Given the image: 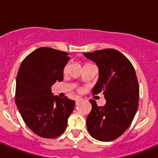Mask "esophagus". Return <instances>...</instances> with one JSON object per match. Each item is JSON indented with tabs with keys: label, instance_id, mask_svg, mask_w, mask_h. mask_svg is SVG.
I'll return each instance as SVG.
<instances>
[{
	"label": "esophagus",
	"instance_id": "obj_1",
	"mask_svg": "<svg viewBox=\"0 0 158 158\" xmlns=\"http://www.w3.org/2000/svg\"><path fill=\"white\" fill-rule=\"evenodd\" d=\"M81 100H82V99H81V98L76 99V104H77H77H79V103H80Z\"/></svg>",
	"mask_w": 158,
	"mask_h": 158
}]
</instances>
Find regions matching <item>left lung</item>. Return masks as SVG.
Here are the masks:
<instances>
[{
    "label": "left lung",
    "instance_id": "1",
    "mask_svg": "<svg viewBox=\"0 0 158 158\" xmlns=\"http://www.w3.org/2000/svg\"><path fill=\"white\" fill-rule=\"evenodd\" d=\"M99 68V79L93 95L102 93L105 105L97 106L90 100L92 111L87 117V128L93 138L110 142L127 130L138 110L139 82L135 68L122 53L115 49H104L84 53Z\"/></svg>",
    "mask_w": 158,
    "mask_h": 158
}]
</instances>
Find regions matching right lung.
I'll list each match as a JSON object with an SVG mask.
<instances>
[{
  "mask_svg": "<svg viewBox=\"0 0 158 158\" xmlns=\"http://www.w3.org/2000/svg\"><path fill=\"white\" fill-rule=\"evenodd\" d=\"M69 54L40 47L23 59L16 76V104L23 121L35 134L54 139L63 134L75 101L60 98L51 86L63 80Z\"/></svg>",
  "mask_w": 158,
  "mask_h": 158,
  "instance_id": "obj_1",
  "label": "right lung"
}]
</instances>
